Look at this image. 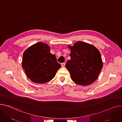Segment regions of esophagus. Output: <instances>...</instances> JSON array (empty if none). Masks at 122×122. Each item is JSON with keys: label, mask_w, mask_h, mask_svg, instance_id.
Here are the masks:
<instances>
[{"label": "esophagus", "mask_w": 122, "mask_h": 122, "mask_svg": "<svg viewBox=\"0 0 122 122\" xmlns=\"http://www.w3.org/2000/svg\"><path fill=\"white\" fill-rule=\"evenodd\" d=\"M61 66L62 67H64L65 66V63H62L61 64Z\"/></svg>", "instance_id": "esophagus-1"}]
</instances>
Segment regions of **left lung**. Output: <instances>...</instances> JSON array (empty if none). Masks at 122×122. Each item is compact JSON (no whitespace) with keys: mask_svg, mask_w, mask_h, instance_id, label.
Listing matches in <instances>:
<instances>
[{"mask_svg":"<svg viewBox=\"0 0 122 122\" xmlns=\"http://www.w3.org/2000/svg\"><path fill=\"white\" fill-rule=\"evenodd\" d=\"M68 47L71 51V59L65 67L72 80L82 86L91 84L98 78L103 67L100 51L93 45L81 41Z\"/></svg>","mask_w":122,"mask_h":122,"instance_id":"obj_1","label":"left lung"}]
</instances>
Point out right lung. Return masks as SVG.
<instances>
[{
    "label": "right lung",
    "instance_id": "obj_1",
    "mask_svg": "<svg viewBox=\"0 0 122 122\" xmlns=\"http://www.w3.org/2000/svg\"><path fill=\"white\" fill-rule=\"evenodd\" d=\"M50 46L41 42L29 47L23 54L22 67L32 82L43 84L51 81L61 67Z\"/></svg>",
    "mask_w": 122,
    "mask_h": 122
}]
</instances>
